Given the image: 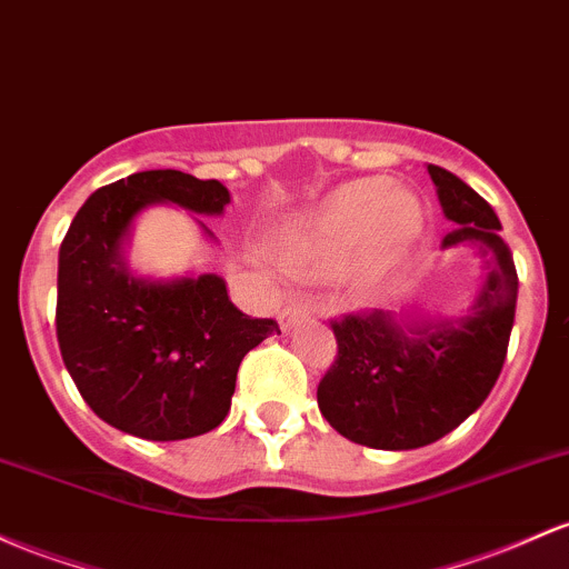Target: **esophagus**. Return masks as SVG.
<instances>
[{
    "label": "esophagus",
    "instance_id": "obj_1",
    "mask_svg": "<svg viewBox=\"0 0 569 569\" xmlns=\"http://www.w3.org/2000/svg\"><path fill=\"white\" fill-rule=\"evenodd\" d=\"M310 316V308L308 305H289V308L283 310V313H280V329H283V332H289L291 327H295V323H299L302 321V318H308Z\"/></svg>",
    "mask_w": 569,
    "mask_h": 569
}]
</instances>
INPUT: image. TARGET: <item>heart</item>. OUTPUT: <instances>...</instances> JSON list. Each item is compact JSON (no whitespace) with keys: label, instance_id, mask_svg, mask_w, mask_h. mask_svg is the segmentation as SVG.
I'll use <instances>...</instances> for the list:
<instances>
[{"label":"heart","instance_id":"heart-1","mask_svg":"<svg viewBox=\"0 0 569 569\" xmlns=\"http://www.w3.org/2000/svg\"><path fill=\"white\" fill-rule=\"evenodd\" d=\"M423 229V210L389 180H356L291 221L272 242L278 264L291 274L329 272L359 251L365 272L395 267Z\"/></svg>","mask_w":569,"mask_h":569}]
</instances>
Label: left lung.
I'll use <instances>...</instances> for the list:
<instances>
[{"label":"left lung","mask_w":569,"mask_h":569,"mask_svg":"<svg viewBox=\"0 0 569 569\" xmlns=\"http://www.w3.org/2000/svg\"><path fill=\"white\" fill-rule=\"evenodd\" d=\"M453 232L446 248H472L483 283L465 316L395 310L332 321L337 359L318 383L321 416L348 440L410 451L453 432L495 389L516 318L518 274L491 204L465 180L427 164Z\"/></svg>","instance_id":"8db88e82"}]
</instances>
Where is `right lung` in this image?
<instances>
[{"label":"right lung","mask_w":569,"mask_h":569,"mask_svg":"<svg viewBox=\"0 0 569 569\" xmlns=\"http://www.w3.org/2000/svg\"><path fill=\"white\" fill-rule=\"evenodd\" d=\"M229 202L218 180L134 172L93 191L61 242V359L93 413L121 432L164 442L216 429L232 408L242 356L280 335L272 318L234 308L221 274L142 278L129 270L127 246L142 210L174 204L221 216Z\"/></svg>","instance_id":"obj_1"}]
</instances>
